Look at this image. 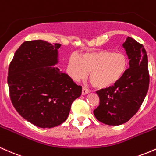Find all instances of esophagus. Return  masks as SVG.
<instances>
[{
	"label": "esophagus",
	"instance_id": "1",
	"mask_svg": "<svg viewBox=\"0 0 156 156\" xmlns=\"http://www.w3.org/2000/svg\"><path fill=\"white\" fill-rule=\"evenodd\" d=\"M89 92H90V90H89V89L86 88V87H83V88H82V94H83V95L88 94Z\"/></svg>",
	"mask_w": 156,
	"mask_h": 156
}]
</instances>
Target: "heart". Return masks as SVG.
<instances>
[{"label": "heart", "instance_id": "1", "mask_svg": "<svg viewBox=\"0 0 156 156\" xmlns=\"http://www.w3.org/2000/svg\"><path fill=\"white\" fill-rule=\"evenodd\" d=\"M71 76L76 80L85 78L90 72L89 79L94 87L105 89L116 84L124 76L128 58L124 53L108 51L87 53L80 58L72 55L68 62Z\"/></svg>", "mask_w": 156, "mask_h": 156}]
</instances>
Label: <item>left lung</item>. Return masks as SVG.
I'll use <instances>...</instances> for the list:
<instances>
[{"label":"left lung","instance_id":"8db88e82","mask_svg":"<svg viewBox=\"0 0 156 156\" xmlns=\"http://www.w3.org/2000/svg\"><path fill=\"white\" fill-rule=\"evenodd\" d=\"M123 47L130 67L117 83L97 91L100 104L94 110L98 120L105 125H119L133 117L145 98L150 83L148 58L142 44L128 37Z\"/></svg>","mask_w":156,"mask_h":156}]
</instances>
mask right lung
Instances as JSON below:
<instances>
[{
    "instance_id": "right-lung-1",
    "label": "right lung",
    "mask_w": 156,
    "mask_h": 156,
    "mask_svg": "<svg viewBox=\"0 0 156 156\" xmlns=\"http://www.w3.org/2000/svg\"><path fill=\"white\" fill-rule=\"evenodd\" d=\"M61 44L26 41L15 52L8 71L11 101L22 117L36 126L51 128L67 119L78 86L54 64Z\"/></svg>"
}]
</instances>
